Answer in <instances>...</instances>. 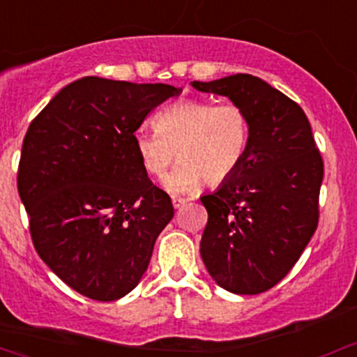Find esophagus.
<instances>
[{
  "label": "esophagus",
  "instance_id": "obj_1",
  "mask_svg": "<svg viewBox=\"0 0 357 357\" xmlns=\"http://www.w3.org/2000/svg\"><path fill=\"white\" fill-rule=\"evenodd\" d=\"M186 202H188V199H183V197H172V205H174V208L183 207Z\"/></svg>",
  "mask_w": 357,
  "mask_h": 357
}]
</instances>
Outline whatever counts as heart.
<instances>
[{"label":"heart","mask_w":357,"mask_h":357,"mask_svg":"<svg viewBox=\"0 0 357 357\" xmlns=\"http://www.w3.org/2000/svg\"><path fill=\"white\" fill-rule=\"evenodd\" d=\"M155 131L132 136L135 152L150 176H162L178 152L179 164L164 178L171 193H185L202 181L221 185L240 167L248 146V117L235 103L179 100L153 119Z\"/></svg>","instance_id":"b5f03b06"}]
</instances>
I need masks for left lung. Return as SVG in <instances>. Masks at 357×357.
I'll list each match as a JSON object with an SVG mask.
<instances>
[{
  "label": "left lung",
  "instance_id": "8db88e82",
  "mask_svg": "<svg viewBox=\"0 0 357 357\" xmlns=\"http://www.w3.org/2000/svg\"><path fill=\"white\" fill-rule=\"evenodd\" d=\"M190 84L242 107L250 128L240 167L200 197L208 214L202 261L221 289L261 294L289 275L318 226L323 160L311 124L297 103L255 75Z\"/></svg>",
  "mask_w": 357,
  "mask_h": 357
}]
</instances>
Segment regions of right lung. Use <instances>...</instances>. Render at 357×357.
Wrapping results in <instances>:
<instances>
[{
	"instance_id": "add662e5",
	"label": "right lung",
	"mask_w": 357,
	"mask_h": 357,
	"mask_svg": "<svg viewBox=\"0 0 357 357\" xmlns=\"http://www.w3.org/2000/svg\"><path fill=\"white\" fill-rule=\"evenodd\" d=\"M181 88L77 79L31 122L19 164V195L39 257L93 301H117L139 283L174 215L146 176L132 136Z\"/></svg>"
}]
</instances>
